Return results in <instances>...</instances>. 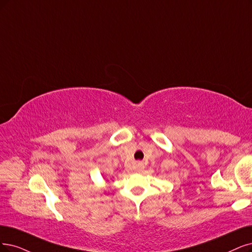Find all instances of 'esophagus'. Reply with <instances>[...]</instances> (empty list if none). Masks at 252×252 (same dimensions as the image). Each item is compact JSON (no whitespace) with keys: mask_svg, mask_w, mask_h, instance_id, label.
I'll return each instance as SVG.
<instances>
[{"mask_svg":"<svg viewBox=\"0 0 252 252\" xmlns=\"http://www.w3.org/2000/svg\"><path fill=\"white\" fill-rule=\"evenodd\" d=\"M143 168H144V164L142 162H138L136 164V170L137 171H141Z\"/></svg>","mask_w":252,"mask_h":252,"instance_id":"esophagus-1","label":"esophagus"}]
</instances>
